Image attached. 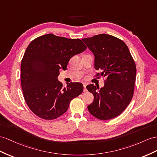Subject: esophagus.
<instances>
[{
    "mask_svg": "<svg viewBox=\"0 0 157 157\" xmlns=\"http://www.w3.org/2000/svg\"><path fill=\"white\" fill-rule=\"evenodd\" d=\"M83 87H84L83 91L86 92V83H83Z\"/></svg>",
    "mask_w": 157,
    "mask_h": 157,
    "instance_id": "obj_1",
    "label": "esophagus"
}]
</instances>
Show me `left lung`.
<instances>
[{
  "label": "left lung",
  "mask_w": 157,
  "mask_h": 157,
  "mask_svg": "<svg viewBox=\"0 0 157 157\" xmlns=\"http://www.w3.org/2000/svg\"><path fill=\"white\" fill-rule=\"evenodd\" d=\"M95 56V77L105 78L102 88L87 86L94 95L88 111L100 120L117 117L126 109L134 94L136 65L126 44L107 34L82 39Z\"/></svg>",
  "instance_id": "8db88e82"
}]
</instances>
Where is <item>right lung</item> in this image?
Segmentation results:
<instances>
[{
	"mask_svg": "<svg viewBox=\"0 0 157 157\" xmlns=\"http://www.w3.org/2000/svg\"><path fill=\"white\" fill-rule=\"evenodd\" d=\"M86 48L81 40L53 34L30 43L21 61V80L24 98L36 115L46 120L57 119L82 93V83L71 82L65 87L57 78L59 69L66 70L70 59Z\"/></svg>",
	"mask_w": 157,
	"mask_h": 157,
	"instance_id": "add662e5",
	"label": "right lung"
}]
</instances>
